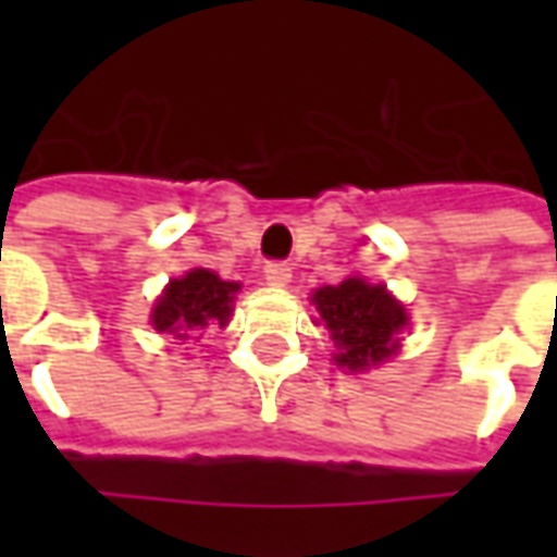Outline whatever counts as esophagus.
Returning a JSON list of instances; mask_svg holds the SVG:
<instances>
[{
    "label": "esophagus",
    "instance_id": "1",
    "mask_svg": "<svg viewBox=\"0 0 557 557\" xmlns=\"http://www.w3.org/2000/svg\"><path fill=\"white\" fill-rule=\"evenodd\" d=\"M265 280L271 286H286L292 280L289 262H268L265 265Z\"/></svg>",
    "mask_w": 557,
    "mask_h": 557
}]
</instances>
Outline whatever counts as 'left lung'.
<instances>
[{
    "mask_svg": "<svg viewBox=\"0 0 557 557\" xmlns=\"http://www.w3.org/2000/svg\"><path fill=\"white\" fill-rule=\"evenodd\" d=\"M319 313L331 327L339 355L334 361L349 370L375 367L397 349V334L409 325L403 304L367 280L349 277L339 286H322L313 295Z\"/></svg>",
    "mask_w": 557,
    "mask_h": 557,
    "instance_id": "1",
    "label": "left lung"
}]
</instances>
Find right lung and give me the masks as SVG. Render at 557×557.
Wrapping results in <instances>:
<instances>
[{
	"label": "right lung",
	"mask_w": 557,
	"mask_h": 557,
	"mask_svg": "<svg viewBox=\"0 0 557 557\" xmlns=\"http://www.w3.org/2000/svg\"><path fill=\"white\" fill-rule=\"evenodd\" d=\"M242 289L238 283L220 280L206 268H196L182 280H172L160 295L151 313V325L160 334H172L175 339H187L194 331L208 325H226L232 315V298Z\"/></svg>",
	"instance_id": "obj_1"
}]
</instances>
